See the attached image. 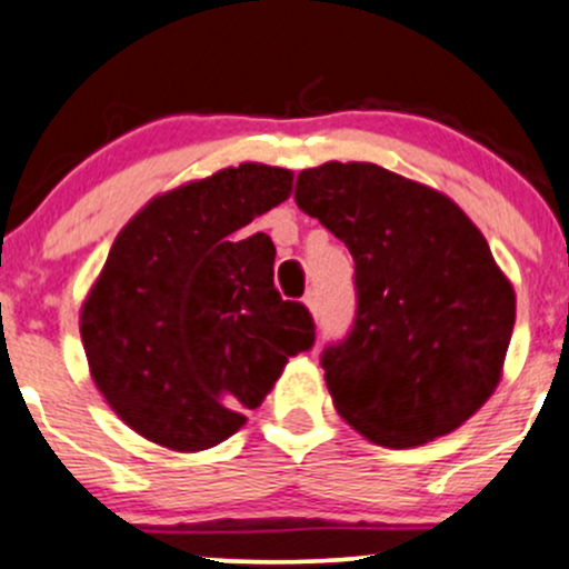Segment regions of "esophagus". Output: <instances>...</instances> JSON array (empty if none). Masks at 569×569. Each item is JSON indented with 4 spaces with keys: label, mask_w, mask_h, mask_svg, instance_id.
<instances>
[{
    "label": "esophagus",
    "mask_w": 569,
    "mask_h": 569,
    "mask_svg": "<svg viewBox=\"0 0 569 569\" xmlns=\"http://www.w3.org/2000/svg\"><path fill=\"white\" fill-rule=\"evenodd\" d=\"M303 303L309 307V312L318 315L320 312V298H318V290H309L307 296H303Z\"/></svg>",
    "instance_id": "34e87169"
}]
</instances>
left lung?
Instances as JSON below:
<instances>
[{
	"mask_svg": "<svg viewBox=\"0 0 569 569\" xmlns=\"http://www.w3.org/2000/svg\"><path fill=\"white\" fill-rule=\"evenodd\" d=\"M296 204L350 249L356 318L320 365L339 416L380 447L447 436L499 386L515 290L449 197L378 163L303 169Z\"/></svg>",
	"mask_w": 569,
	"mask_h": 569,
	"instance_id": "left-lung-1",
	"label": "left lung"
}]
</instances>
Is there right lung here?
I'll use <instances>...</instances> for the list:
<instances>
[{"instance_id":"obj_1","label":"right lung","mask_w":569,"mask_h":569,"mask_svg":"<svg viewBox=\"0 0 569 569\" xmlns=\"http://www.w3.org/2000/svg\"><path fill=\"white\" fill-rule=\"evenodd\" d=\"M290 186V169H221L156 197L117 236L81 339L96 386L139 436L178 452L227 441L315 345L309 309L273 287L271 238L243 236Z\"/></svg>"}]
</instances>
